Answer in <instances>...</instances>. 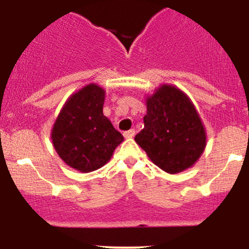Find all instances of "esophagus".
Instances as JSON below:
<instances>
[{
    "label": "esophagus",
    "instance_id": "1",
    "mask_svg": "<svg viewBox=\"0 0 249 249\" xmlns=\"http://www.w3.org/2000/svg\"><path fill=\"white\" fill-rule=\"evenodd\" d=\"M135 134H136V132H135V130L131 129V130H127V131H125L123 135H124L125 139H131V137L135 136Z\"/></svg>",
    "mask_w": 249,
    "mask_h": 249
}]
</instances>
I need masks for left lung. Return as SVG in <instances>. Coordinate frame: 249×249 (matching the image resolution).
<instances>
[{"label": "left lung", "mask_w": 249, "mask_h": 249, "mask_svg": "<svg viewBox=\"0 0 249 249\" xmlns=\"http://www.w3.org/2000/svg\"><path fill=\"white\" fill-rule=\"evenodd\" d=\"M144 127L135 141L165 172H182L197 161L206 147V131L189 97L164 84L147 97Z\"/></svg>", "instance_id": "1"}]
</instances>
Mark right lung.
Masks as SVG:
<instances>
[{
	"label": "right lung",
	"mask_w": 249,
	"mask_h": 249,
	"mask_svg": "<svg viewBox=\"0 0 249 249\" xmlns=\"http://www.w3.org/2000/svg\"><path fill=\"white\" fill-rule=\"evenodd\" d=\"M105 90L96 84L71 95L60 110L52 130V141L59 157L72 169L91 172L109 161L124 141L105 117Z\"/></svg>",
	"instance_id": "add662e5"
}]
</instances>
